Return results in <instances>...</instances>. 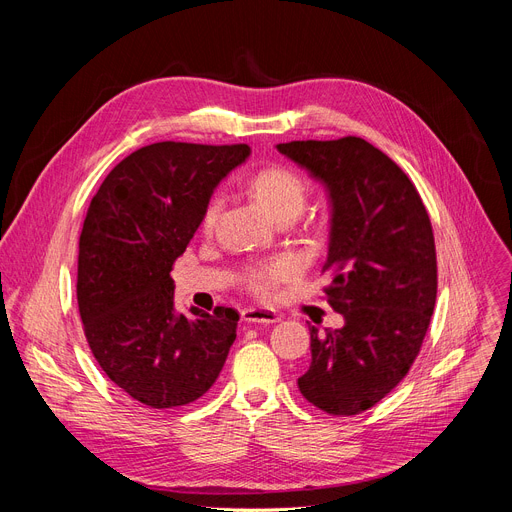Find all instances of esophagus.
Masks as SVG:
<instances>
[{
  "instance_id": "obj_1",
  "label": "esophagus",
  "mask_w": 512,
  "mask_h": 512,
  "mask_svg": "<svg viewBox=\"0 0 512 512\" xmlns=\"http://www.w3.org/2000/svg\"><path fill=\"white\" fill-rule=\"evenodd\" d=\"M240 315L242 321H247V324H278L282 319L276 311L270 309H245Z\"/></svg>"
}]
</instances>
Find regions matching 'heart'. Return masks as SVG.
Returning <instances> with one entry per match:
<instances>
[{
	"instance_id": "obj_1",
	"label": "heart",
	"mask_w": 512,
	"mask_h": 512,
	"mask_svg": "<svg viewBox=\"0 0 512 512\" xmlns=\"http://www.w3.org/2000/svg\"><path fill=\"white\" fill-rule=\"evenodd\" d=\"M251 197L272 215L274 220L284 215H299L307 201V184L301 176L288 168H265L257 172L249 184ZM222 201H209L203 213V226L211 228L218 222ZM297 274V263L292 259H274L270 263L255 265L247 274V284L261 297H272L276 288Z\"/></svg>"
}]
</instances>
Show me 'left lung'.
Wrapping results in <instances>:
<instances>
[{
    "label": "left lung",
    "instance_id": "1",
    "mask_svg": "<svg viewBox=\"0 0 512 512\" xmlns=\"http://www.w3.org/2000/svg\"><path fill=\"white\" fill-rule=\"evenodd\" d=\"M276 149L324 184L330 201L328 297L338 330L311 332L301 394L330 415H357L405 378L432 319L438 267L429 215L413 182L359 137Z\"/></svg>",
    "mask_w": 512,
    "mask_h": 512
}]
</instances>
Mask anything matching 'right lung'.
Masks as SVG:
<instances>
[{
  "label": "right lung",
  "instance_id": "obj_1",
  "mask_svg": "<svg viewBox=\"0 0 512 512\" xmlns=\"http://www.w3.org/2000/svg\"><path fill=\"white\" fill-rule=\"evenodd\" d=\"M249 155V145L153 143L122 159L89 205L76 282L85 336L107 378L151 409L201 398L236 340L234 309H176L170 272Z\"/></svg>",
  "mask_w": 512,
  "mask_h": 512
}]
</instances>
